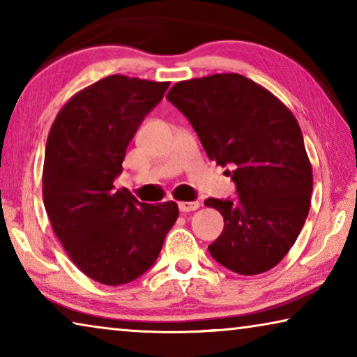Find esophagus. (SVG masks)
Returning a JSON list of instances; mask_svg holds the SVG:
<instances>
[{"label":"esophagus","mask_w":357,"mask_h":357,"mask_svg":"<svg viewBox=\"0 0 357 357\" xmlns=\"http://www.w3.org/2000/svg\"><path fill=\"white\" fill-rule=\"evenodd\" d=\"M181 213H190V211H195L200 208V203L198 202H179L178 203Z\"/></svg>","instance_id":"1"}]
</instances>
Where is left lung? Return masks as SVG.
<instances>
[{
	"label": "left lung",
	"instance_id": "1",
	"mask_svg": "<svg viewBox=\"0 0 357 357\" xmlns=\"http://www.w3.org/2000/svg\"><path fill=\"white\" fill-rule=\"evenodd\" d=\"M167 99L189 119L211 160L229 167L238 197L208 198L223 231L208 249L227 269L261 274L282 261L310 209L313 176L293 113L239 74L179 82Z\"/></svg>",
	"mask_w": 357,
	"mask_h": 357
}]
</instances>
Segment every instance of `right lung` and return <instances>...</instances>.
<instances>
[{
  "label": "right lung",
  "instance_id": "obj_1",
  "mask_svg": "<svg viewBox=\"0 0 357 357\" xmlns=\"http://www.w3.org/2000/svg\"><path fill=\"white\" fill-rule=\"evenodd\" d=\"M168 86L124 75L102 78L61 108L47 138V215L77 268L104 285H124L146 273L178 219L174 202L140 203L113 185L130 140Z\"/></svg>",
  "mask_w": 357,
  "mask_h": 357
}]
</instances>
